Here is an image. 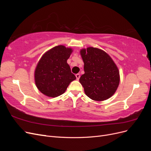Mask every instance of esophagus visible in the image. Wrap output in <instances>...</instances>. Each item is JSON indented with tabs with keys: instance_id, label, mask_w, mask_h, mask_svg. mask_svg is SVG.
<instances>
[{
	"instance_id": "esophagus-1",
	"label": "esophagus",
	"mask_w": 151,
	"mask_h": 151,
	"mask_svg": "<svg viewBox=\"0 0 151 151\" xmlns=\"http://www.w3.org/2000/svg\"><path fill=\"white\" fill-rule=\"evenodd\" d=\"M76 79H77V80H79V78H80V74H77L76 75Z\"/></svg>"
}]
</instances>
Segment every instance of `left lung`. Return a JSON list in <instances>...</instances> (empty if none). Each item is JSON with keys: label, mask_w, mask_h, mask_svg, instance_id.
<instances>
[{"label": "left lung", "mask_w": 151, "mask_h": 151, "mask_svg": "<svg viewBox=\"0 0 151 151\" xmlns=\"http://www.w3.org/2000/svg\"><path fill=\"white\" fill-rule=\"evenodd\" d=\"M84 74L79 79L84 92L94 101L106 100L115 94L120 83V74L112 58L103 50L94 47L82 49Z\"/></svg>", "instance_id": "left-lung-1"}]
</instances>
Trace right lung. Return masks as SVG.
<instances>
[{
    "label": "right lung",
    "instance_id": "right-lung-1",
    "mask_svg": "<svg viewBox=\"0 0 151 151\" xmlns=\"http://www.w3.org/2000/svg\"><path fill=\"white\" fill-rule=\"evenodd\" d=\"M72 52V48L58 45L43 54L35 71V84L41 93L48 97H57L76 79L67 63Z\"/></svg>",
    "mask_w": 151,
    "mask_h": 151
}]
</instances>
